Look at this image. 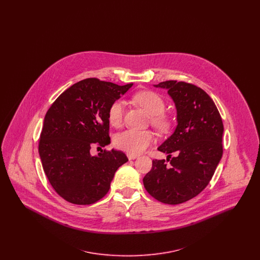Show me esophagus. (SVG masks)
Listing matches in <instances>:
<instances>
[{
	"label": "esophagus",
	"instance_id": "34e87169",
	"mask_svg": "<svg viewBox=\"0 0 260 260\" xmlns=\"http://www.w3.org/2000/svg\"><path fill=\"white\" fill-rule=\"evenodd\" d=\"M126 156H127L128 160H135V159H136V158L138 157L137 155H134V154H127Z\"/></svg>",
	"mask_w": 260,
	"mask_h": 260
}]
</instances>
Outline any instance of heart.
Segmentation results:
<instances>
[{"label": "heart", "mask_w": 260, "mask_h": 260, "mask_svg": "<svg viewBox=\"0 0 260 260\" xmlns=\"http://www.w3.org/2000/svg\"><path fill=\"white\" fill-rule=\"evenodd\" d=\"M134 100L136 104L151 115V123L157 129L167 132L171 127V120L164 113L166 102L159 93L152 90L140 91L134 96ZM123 117L124 102L122 100H116L109 107L108 121L112 126L119 127L123 122ZM154 141L155 137L151 132L136 129H126L118 134L114 138V143L117 148L134 155L143 152Z\"/></svg>", "instance_id": "1"}]
</instances>
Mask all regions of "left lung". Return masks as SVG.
Here are the masks:
<instances>
[{
    "label": "left lung",
    "mask_w": 260,
    "mask_h": 260,
    "mask_svg": "<svg viewBox=\"0 0 260 260\" xmlns=\"http://www.w3.org/2000/svg\"><path fill=\"white\" fill-rule=\"evenodd\" d=\"M155 87L168 89L175 104L177 125L158 150L165 160H153L143 178L149 194L164 204L178 205L200 194L222 157L223 123L210 95L201 87L166 81ZM176 156L171 157V153Z\"/></svg>",
    "instance_id": "left-lung-1"
}]
</instances>
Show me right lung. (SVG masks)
Wrapping results in <instances>:
<instances>
[{
    "instance_id": "right-lung-1",
    "label": "right lung",
    "mask_w": 260,
    "mask_h": 260,
    "mask_svg": "<svg viewBox=\"0 0 260 260\" xmlns=\"http://www.w3.org/2000/svg\"><path fill=\"white\" fill-rule=\"evenodd\" d=\"M133 85L85 79L62 92L47 112L39 154L52 188L67 202L90 205L103 198L116 171L128 161L121 151L92 156L90 149L110 144L109 107Z\"/></svg>"
}]
</instances>
